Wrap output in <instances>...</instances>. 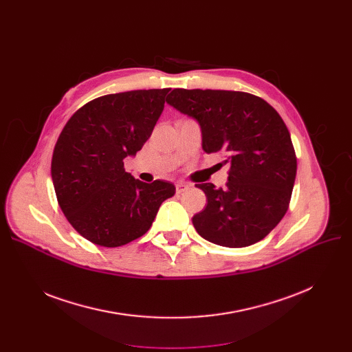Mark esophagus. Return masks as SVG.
<instances>
[{"mask_svg":"<svg viewBox=\"0 0 352 352\" xmlns=\"http://www.w3.org/2000/svg\"><path fill=\"white\" fill-rule=\"evenodd\" d=\"M190 187L187 186L186 182H177L175 184V191H177V194H182L184 191H187Z\"/></svg>","mask_w":352,"mask_h":352,"instance_id":"34e87169","label":"esophagus"}]
</instances>
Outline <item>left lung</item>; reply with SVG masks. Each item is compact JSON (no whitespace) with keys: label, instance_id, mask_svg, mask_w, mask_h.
<instances>
[{"label":"left lung","instance_id":"left-lung-1","mask_svg":"<svg viewBox=\"0 0 352 352\" xmlns=\"http://www.w3.org/2000/svg\"><path fill=\"white\" fill-rule=\"evenodd\" d=\"M166 104L194 118L202 150L230 164L227 187L197 184L207 206L192 217L197 232L228 248L252 245L285 215L297 175L291 135L280 114L263 98L241 91L175 88Z\"/></svg>","mask_w":352,"mask_h":352}]
</instances>
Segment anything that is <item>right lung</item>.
<instances>
[{"label": "right lung", "mask_w": 352, "mask_h": 352, "mask_svg": "<svg viewBox=\"0 0 352 352\" xmlns=\"http://www.w3.org/2000/svg\"><path fill=\"white\" fill-rule=\"evenodd\" d=\"M170 88L135 89L96 98L65 124L51 161L58 204L88 241L121 247L150 230L174 184L135 179L124 170L151 137Z\"/></svg>", "instance_id": "1"}]
</instances>
